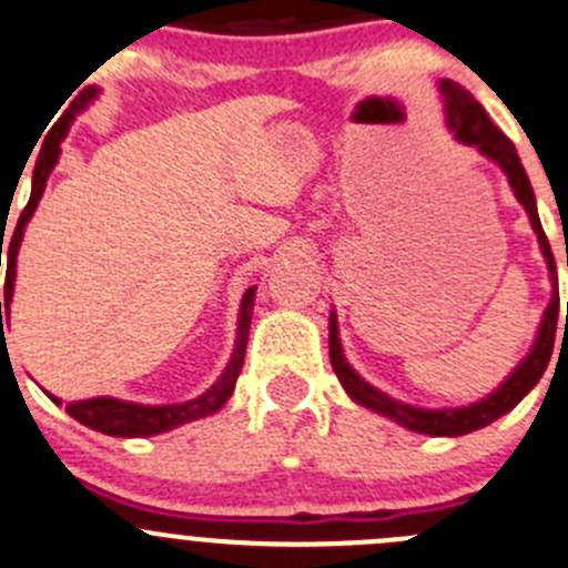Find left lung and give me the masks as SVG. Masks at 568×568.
Segmentation results:
<instances>
[{"label": "left lung", "mask_w": 568, "mask_h": 568, "mask_svg": "<svg viewBox=\"0 0 568 568\" xmlns=\"http://www.w3.org/2000/svg\"><path fill=\"white\" fill-rule=\"evenodd\" d=\"M439 93L442 99H445V123L453 132V138L464 145H473V149L480 151L486 160H491L494 165L505 173L516 201L525 206L527 217H530V226L538 237V248H541L544 262H547L549 282H552V297H549V306L544 308V317L541 323H538L530 353L516 364L514 373H510L497 389L488 392V395L480 397L477 403H469V406H458V408L408 406V403L395 400V397H389L386 392L375 389L373 384H367V381H364L362 375L347 364L345 351H342V342H339V323H336V312H331L328 317V353H331V367H334L336 378H339V384L345 386L347 397L356 400L358 406L369 408V412L381 414V417L392 419V423L403 425V428L414 430V434L464 436V434H473V430L486 428V425H491L494 419H499L503 414H508L510 408L519 406L521 397H525L527 392L541 381L555 347L560 297H558V271H555V260H552V251H549L547 234H544L541 221H538L536 195H532L530 179H527L525 168H521V160L519 154H516L514 143H510V140L494 126L491 118L486 115V110H483V106L477 104L473 95L464 91L462 85H456V82L450 80H442ZM566 323H568V303H566Z\"/></svg>", "instance_id": "1"}]
</instances>
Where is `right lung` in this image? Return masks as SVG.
I'll return each instance as SVG.
<instances>
[{
	"label": "right lung",
	"mask_w": 568,
	"mask_h": 568,
	"mask_svg": "<svg viewBox=\"0 0 568 568\" xmlns=\"http://www.w3.org/2000/svg\"><path fill=\"white\" fill-rule=\"evenodd\" d=\"M99 95V88L91 85L85 88L71 106L65 110V115L60 118L58 126H54L52 138L43 145L41 156L36 162V171H32V193L30 201H27L24 212L19 215V223L13 229V237H10L8 248H4V256H8V271H4V301H0V334H4V320L10 317V303H13V290H16V256H19L21 240H24V229L30 223V217L36 215L38 201H41L43 190H47L49 173L54 171L60 160V143H63L65 132L74 123V115H80L88 104ZM4 245V234L2 243ZM2 260V248H0ZM254 292L256 286H248L243 295V303H240V317H237V339H234V353L229 358L226 369L221 373V378L204 392V395L193 397L187 403H171V406H143V403H126L118 400V397H91V400H74L65 406V412L77 419V423L88 425V428L99 430V434L118 436V439H138V436H156L165 434V430L179 428L184 423H193V419L210 417V414L221 412L223 403L232 397L234 384H237V375L243 369L245 358V345H248V331H251V314H254ZM54 403H63L60 397L49 395Z\"/></svg>",
	"instance_id": "add662e5"
}]
</instances>
